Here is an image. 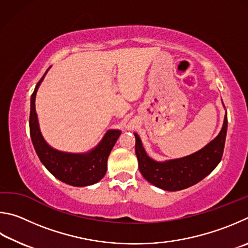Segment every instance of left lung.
Masks as SVG:
<instances>
[{
  "label": "left lung",
  "mask_w": 248,
  "mask_h": 248,
  "mask_svg": "<svg viewBox=\"0 0 248 248\" xmlns=\"http://www.w3.org/2000/svg\"><path fill=\"white\" fill-rule=\"evenodd\" d=\"M227 129L228 116L225 112L222 128L209 144L186 157L166 161H155L150 158L142 146L140 137L134 133L136 138L135 151L140 171L150 184L163 190L176 192L190 187L209 175L221 161Z\"/></svg>",
  "instance_id": "8db88e82"
}]
</instances>
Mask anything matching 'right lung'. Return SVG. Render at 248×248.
<instances>
[{"mask_svg":"<svg viewBox=\"0 0 248 248\" xmlns=\"http://www.w3.org/2000/svg\"><path fill=\"white\" fill-rule=\"evenodd\" d=\"M49 69H46L45 75L39 80L30 99L29 128L33 148L46 170L61 182L76 187L93 185L106 175L108 155L122 132L119 129H108L94 148L81 154L60 151L47 144L39 126L34 102L39 86Z\"/></svg>","mask_w":248,"mask_h":248,"instance_id":"1","label":"right lung"}]
</instances>
